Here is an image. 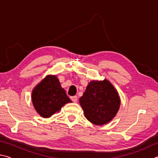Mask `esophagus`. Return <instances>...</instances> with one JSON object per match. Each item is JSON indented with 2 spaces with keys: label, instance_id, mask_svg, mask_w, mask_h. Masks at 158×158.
Wrapping results in <instances>:
<instances>
[{
  "label": "esophagus",
  "instance_id": "obj_1",
  "mask_svg": "<svg viewBox=\"0 0 158 158\" xmlns=\"http://www.w3.org/2000/svg\"><path fill=\"white\" fill-rule=\"evenodd\" d=\"M70 99L72 100V101L73 102H77V96H72V97H70Z\"/></svg>",
  "mask_w": 158,
  "mask_h": 158
}]
</instances>
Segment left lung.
<instances>
[{
	"label": "left lung",
	"instance_id": "left-lung-1",
	"mask_svg": "<svg viewBox=\"0 0 158 158\" xmlns=\"http://www.w3.org/2000/svg\"><path fill=\"white\" fill-rule=\"evenodd\" d=\"M80 105L87 120L96 125L108 123L119 110L118 93L110 81H91L79 99Z\"/></svg>",
	"mask_w": 158,
	"mask_h": 158
}]
</instances>
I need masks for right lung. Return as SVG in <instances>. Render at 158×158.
Instances as JSON below:
<instances>
[{
	"instance_id": "1",
	"label": "right lung",
	"mask_w": 158,
	"mask_h": 158,
	"mask_svg": "<svg viewBox=\"0 0 158 158\" xmlns=\"http://www.w3.org/2000/svg\"><path fill=\"white\" fill-rule=\"evenodd\" d=\"M31 99L37 113L45 118L51 117L65 104L72 102L55 75H47L42 79L33 89Z\"/></svg>"
}]
</instances>
